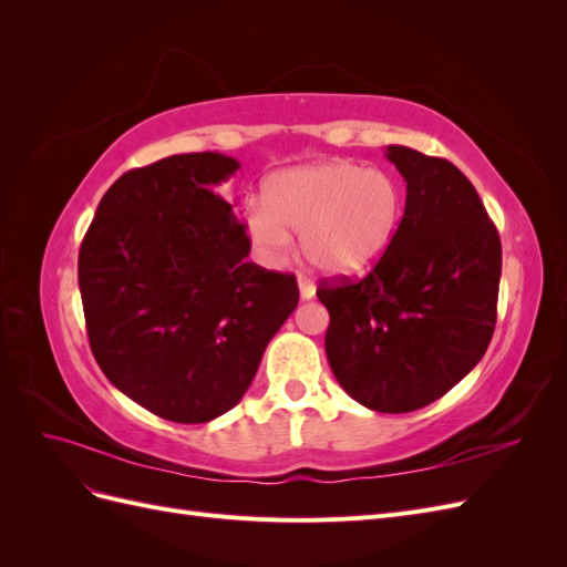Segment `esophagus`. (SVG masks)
<instances>
[{"instance_id":"1","label":"esophagus","mask_w":567,"mask_h":567,"mask_svg":"<svg viewBox=\"0 0 567 567\" xmlns=\"http://www.w3.org/2000/svg\"><path fill=\"white\" fill-rule=\"evenodd\" d=\"M298 288H300V298H302V300H310V298H315V293H317V286H315L310 279H305V277L298 279Z\"/></svg>"}]
</instances>
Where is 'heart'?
<instances>
[{
    "mask_svg": "<svg viewBox=\"0 0 567 567\" xmlns=\"http://www.w3.org/2000/svg\"><path fill=\"white\" fill-rule=\"evenodd\" d=\"M402 188L388 173L352 161H323L274 175L265 203L246 210L248 234L279 262L300 234L302 252L329 277H359L381 260L400 227Z\"/></svg>",
    "mask_w": 567,
    "mask_h": 567,
    "instance_id": "heart-1",
    "label": "heart"
}]
</instances>
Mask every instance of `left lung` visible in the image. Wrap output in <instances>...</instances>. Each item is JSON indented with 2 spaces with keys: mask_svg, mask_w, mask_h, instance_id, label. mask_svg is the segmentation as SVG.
Wrapping results in <instances>:
<instances>
[{
  "mask_svg": "<svg viewBox=\"0 0 567 567\" xmlns=\"http://www.w3.org/2000/svg\"><path fill=\"white\" fill-rule=\"evenodd\" d=\"M406 182L392 244L364 279H323L326 357L352 400L406 414L440 400L483 359L496 323L502 241L456 165L388 146Z\"/></svg>",
  "mask_w": 567,
  "mask_h": 567,
  "instance_id": "obj_1",
  "label": "left lung"
}]
</instances>
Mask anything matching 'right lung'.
Returning a JSON list of instances; mask_svg holds the SVG:
<instances>
[{
	"label": "right lung",
	"mask_w": 567,
	"mask_h": 567,
	"mask_svg": "<svg viewBox=\"0 0 567 567\" xmlns=\"http://www.w3.org/2000/svg\"><path fill=\"white\" fill-rule=\"evenodd\" d=\"M236 169L210 151L134 167L101 198L80 246L96 364L175 423H208L241 402L300 300L293 274L246 262V225L213 192Z\"/></svg>",
	"instance_id": "1"
}]
</instances>
